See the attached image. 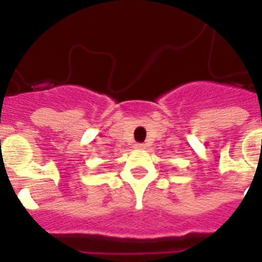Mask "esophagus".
Here are the masks:
<instances>
[{
	"instance_id": "1",
	"label": "esophagus",
	"mask_w": 262,
	"mask_h": 262,
	"mask_svg": "<svg viewBox=\"0 0 262 262\" xmlns=\"http://www.w3.org/2000/svg\"><path fill=\"white\" fill-rule=\"evenodd\" d=\"M135 148H136V149H144L145 145L143 144V143H136V144H135Z\"/></svg>"
}]
</instances>
